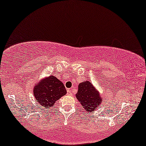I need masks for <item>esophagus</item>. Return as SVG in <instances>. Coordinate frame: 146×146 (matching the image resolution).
Returning <instances> with one entry per match:
<instances>
[{"label": "esophagus", "mask_w": 146, "mask_h": 146, "mask_svg": "<svg viewBox=\"0 0 146 146\" xmlns=\"http://www.w3.org/2000/svg\"><path fill=\"white\" fill-rule=\"evenodd\" d=\"M67 94H68V95H72L73 94L71 90H70V89L67 90Z\"/></svg>", "instance_id": "esophagus-1"}]
</instances>
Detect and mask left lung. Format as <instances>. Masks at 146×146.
<instances>
[{
  "label": "left lung",
  "instance_id": "1",
  "mask_svg": "<svg viewBox=\"0 0 146 146\" xmlns=\"http://www.w3.org/2000/svg\"><path fill=\"white\" fill-rule=\"evenodd\" d=\"M76 96L86 110L87 114L94 111L96 108L100 105L104 98L89 81L82 82L79 84Z\"/></svg>",
  "mask_w": 146,
  "mask_h": 146
}]
</instances>
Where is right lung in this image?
Returning a JSON list of instances; mask_svg holds the SVG:
<instances>
[{
	"instance_id": "1",
	"label": "right lung",
	"mask_w": 146,
	"mask_h": 146,
	"mask_svg": "<svg viewBox=\"0 0 146 146\" xmlns=\"http://www.w3.org/2000/svg\"><path fill=\"white\" fill-rule=\"evenodd\" d=\"M33 94L37 104L44 110L50 108L58 100L66 94V90L57 78L50 76L38 82L34 88Z\"/></svg>"
}]
</instances>
